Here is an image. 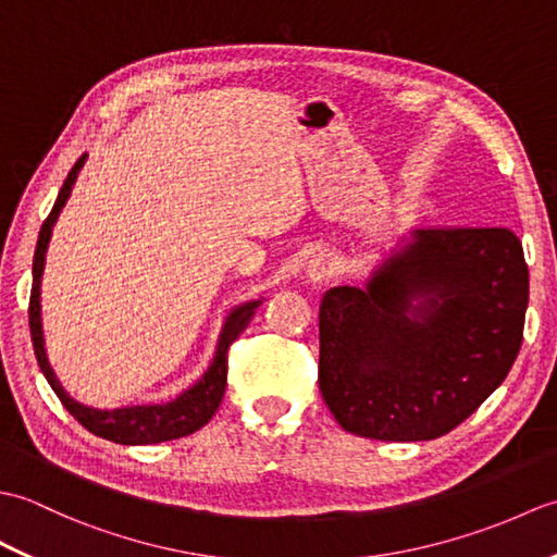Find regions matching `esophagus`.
Returning a JSON list of instances; mask_svg holds the SVG:
<instances>
[{"label": "esophagus", "mask_w": 557, "mask_h": 557, "mask_svg": "<svg viewBox=\"0 0 557 557\" xmlns=\"http://www.w3.org/2000/svg\"><path fill=\"white\" fill-rule=\"evenodd\" d=\"M335 270H337V263H335L333 256L318 253V256H313V260L309 263V277L313 282H327L330 277L335 275Z\"/></svg>", "instance_id": "obj_1"}]
</instances>
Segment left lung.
Masks as SVG:
<instances>
[{
    "instance_id": "left-lung-1",
    "label": "left lung",
    "mask_w": 557,
    "mask_h": 557,
    "mask_svg": "<svg viewBox=\"0 0 557 557\" xmlns=\"http://www.w3.org/2000/svg\"><path fill=\"white\" fill-rule=\"evenodd\" d=\"M529 265L507 227L417 234L369 287L323 294L318 383L342 429L433 441L469 419L522 347Z\"/></svg>"
}]
</instances>
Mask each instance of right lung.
<instances>
[{
	"mask_svg": "<svg viewBox=\"0 0 557 557\" xmlns=\"http://www.w3.org/2000/svg\"><path fill=\"white\" fill-rule=\"evenodd\" d=\"M83 160H86V156H81L78 162L66 174L62 191H59V196L54 200L52 212L42 222L38 246H35L33 289H30V306H28V323H30V339H33L35 359H38L40 371L45 373L47 383L52 385L59 401H62L71 417H74L83 425V429H88L92 435L104 437V441H112V443H122V445H150V443H164V441H174V437L191 435L198 429H203V425L212 417H215V411L224 397V387H227V351L232 347V342L244 333L248 323H251L258 301L246 304L230 315L227 325H224V330H222L218 354H215V359H212L210 369L194 387H188L186 393H182L174 401H168V405H150V407L146 405V407H126V409L102 411V409L83 407V405H78V401L71 399L62 389V385H59V381L54 377L50 363H47V357H45L42 325H40V277H42L47 244H50L52 224L59 215V210H62V206L66 203L71 186H74V182H76V174L81 170Z\"/></svg>",
	"mask_w": 557,
	"mask_h": 557,
	"instance_id": "1",
	"label": "right lung"
}]
</instances>
